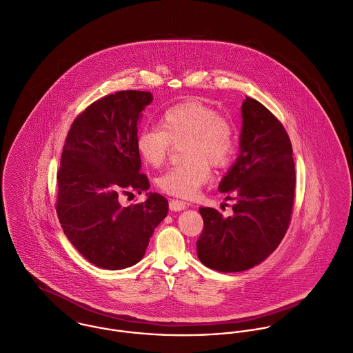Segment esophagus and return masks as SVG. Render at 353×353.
Returning <instances> with one entry per match:
<instances>
[{
	"label": "esophagus",
	"instance_id": "34e87169",
	"mask_svg": "<svg viewBox=\"0 0 353 353\" xmlns=\"http://www.w3.org/2000/svg\"><path fill=\"white\" fill-rule=\"evenodd\" d=\"M185 208H187V203L183 201L170 199V202H169V209L172 212H183V210H185Z\"/></svg>",
	"mask_w": 353,
	"mask_h": 353
}]
</instances>
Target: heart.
Returning a JSON list of instances; mask_svg holds the SVG:
<instances>
[{
    "label": "heart",
    "mask_w": 353,
    "mask_h": 353,
    "mask_svg": "<svg viewBox=\"0 0 353 353\" xmlns=\"http://www.w3.org/2000/svg\"><path fill=\"white\" fill-rule=\"evenodd\" d=\"M180 141L184 162L161 174L157 185L169 195L192 198L210 180V165L222 168L229 163L236 150V134L232 123L210 106L187 101L165 110L159 128H143L135 138L141 159L154 168L165 162L170 143Z\"/></svg>",
    "instance_id": "b5f03b06"
}]
</instances>
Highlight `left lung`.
Masks as SVG:
<instances>
[{
    "label": "left lung",
    "mask_w": 353,
    "mask_h": 353,
    "mask_svg": "<svg viewBox=\"0 0 353 353\" xmlns=\"http://www.w3.org/2000/svg\"><path fill=\"white\" fill-rule=\"evenodd\" d=\"M241 119L239 155L218 185L236 201L233 214L199 209L205 228L196 243L198 258L222 273L248 270L274 252L293 208L294 161L285 128L250 97L241 105Z\"/></svg>",
    "instance_id": "left-lung-1"
}]
</instances>
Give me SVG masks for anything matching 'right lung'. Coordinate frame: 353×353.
I'll list each match as a JSON object with an SVG mask.
<instances>
[{
	"label": "right lung",
	"mask_w": 353,
	"mask_h": 353,
	"mask_svg": "<svg viewBox=\"0 0 353 353\" xmlns=\"http://www.w3.org/2000/svg\"><path fill=\"white\" fill-rule=\"evenodd\" d=\"M148 91H119L90 105L72 124L57 173V215L72 245L92 265L121 270L144 256L168 201L147 192L123 208L121 194L150 188L135 138Z\"/></svg>",
	"instance_id": "right-lung-1"
}]
</instances>
